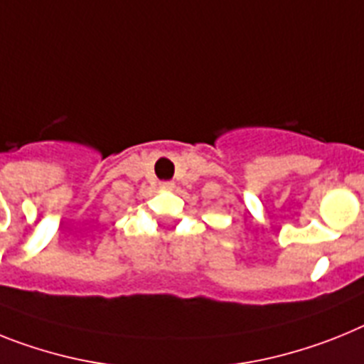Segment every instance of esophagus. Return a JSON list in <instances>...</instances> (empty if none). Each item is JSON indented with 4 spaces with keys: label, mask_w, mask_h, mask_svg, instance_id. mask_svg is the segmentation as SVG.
Here are the masks:
<instances>
[{
    "label": "esophagus",
    "mask_w": 364,
    "mask_h": 364,
    "mask_svg": "<svg viewBox=\"0 0 364 364\" xmlns=\"http://www.w3.org/2000/svg\"><path fill=\"white\" fill-rule=\"evenodd\" d=\"M173 188H175V184H173V182H161L160 184L161 191H171Z\"/></svg>",
    "instance_id": "esophagus-1"
}]
</instances>
